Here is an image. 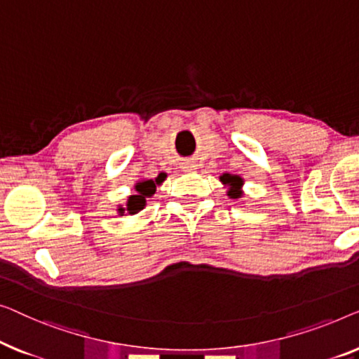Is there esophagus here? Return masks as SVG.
<instances>
[{
    "label": "esophagus",
    "mask_w": 359,
    "mask_h": 359,
    "mask_svg": "<svg viewBox=\"0 0 359 359\" xmlns=\"http://www.w3.org/2000/svg\"><path fill=\"white\" fill-rule=\"evenodd\" d=\"M196 168H198V165H196L195 161H185V163H182V170H184V172L194 174L196 172Z\"/></svg>",
    "instance_id": "esophagus-1"
}]
</instances>
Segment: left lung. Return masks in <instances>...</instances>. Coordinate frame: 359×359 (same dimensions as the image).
Segmentation results:
<instances>
[{
    "mask_svg": "<svg viewBox=\"0 0 359 359\" xmlns=\"http://www.w3.org/2000/svg\"><path fill=\"white\" fill-rule=\"evenodd\" d=\"M221 184L224 187H228V196L229 198H241L244 195L242 191V187H244V179L239 177V175H232V174H223L219 175Z\"/></svg>",
    "mask_w": 359,
    "mask_h": 359,
    "instance_id": "8db88e82",
    "label": "left lung"
}]
</instances>
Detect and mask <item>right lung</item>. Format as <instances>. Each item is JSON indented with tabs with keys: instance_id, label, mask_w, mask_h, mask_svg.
Segmentation results:
<instances>
[{
	"instance_id": "1",
	"label": "right lung",
	"mask_w": 359,
	"mask_h": 359,
	"mask_svg": "<svg viewBox=\"0 0 359 359\" xmlns=\"http://www.w3.org/2000/svg\"><path fill=\"white\" fill-rule=\"evenodd\" d=\"M164 182V175H158L156 179H143V180H138L135 184V195H130L128 196V201H127V206H122L118 205V215L120 216H127V215H136L140 213L141 210L146 206V200L148 198H153L154 191H156V187L161 185Z\"/></svg>"
}]
</instances>
